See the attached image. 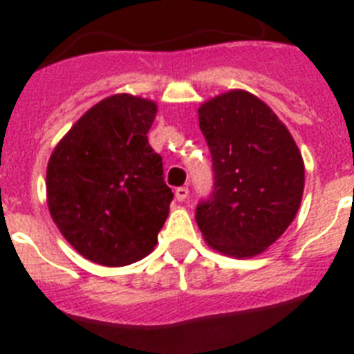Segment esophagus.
I'll list each match as a JSON object with an SVG mask.
<instances>
[{
	"instance_id": "1",
	"label": "esophagus",
	"mask_w": 354,
	"mask_h": 354,
	"mask_svg": "<svg viewBox=\"0 0 354 354\" xmlns=\"http://www.w3.org/2000/svg\"><path fill=\"white\" fill-rule=\"evenodd\" d=\"M187 196H189V187H187V186H180V187H177V189H175V198L179 200V202H184Z\"/></svg>"
}]
</instances>
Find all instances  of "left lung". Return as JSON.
Wrapping results in <instances>:
<instances>
[{"label": "left lung", "instance_id": "obj_1", "mask_svg": "<svg viewBox=\"0 0 354 354\" xmlns=\"http://www.w3.org/2000/svg\"><path fill=\"white\" fill-rule=\"evenodd\" d=\"M212 156L214 189L196 207L205 243L228 257L270 248L296 218L305 165L289 129L246 90H230L198 108Z\"/></svg>", "mask_w": 354, "mask_h": 354}]
</instances>
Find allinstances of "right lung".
Returning a JSON list of instances; mask_svg holds the SVG:
<instances>
[{"mask_svg":"<svg viewBox=\"0 0 354 354\" xmlns=\"http://www.w3.org/2000/svg\"><path fill=\"white\" fill-rule=\"evenodd\" d=\"M158 113L150 99L106 97L71 127L46 171L48 207L62 236L84 259L109 268L147 257L165 225L170 187L149 145Z\"/></svg>","mask_w":354,"mask_h":354,"instance_id":"add662e5","label":"right lung"}]
</instances>
